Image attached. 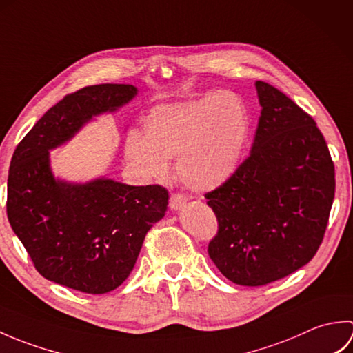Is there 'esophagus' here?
Returning a JSON list of instances; mask_svg holds the SVG:
<instances>
[{
	"instance_id": "34e87169",
	"label": "esophagus",
	"mask_w": 353,
	"mask_h": 353,
	"mask_svg": "<svg viewBox=\"0 0 353 353\" xmlns=\"http://www.w3.org/2000/svg\"><path fill=\"white\" fill-rule=\"evenodd\" d=\"M186 201H188V199H186L183 194H172L170 199V209L171 211H179V209H182L186 205Z\"/></svg>"
}]
</instances>
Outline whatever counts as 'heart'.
<instances>
[{"instance_id":"obj_1","label":"heart","mask_w":353,"mask_h":353,"mask_svg":"<svg viewBox=\"0 0 353 353\" xmlns=\"http://www.w3.org/2000/svg\"><path fill=\"white\" fill-rule=\"evenodd\" d=\"M142 133H129L124 153L148 179L168 174L176 157L181 181L197 191L219 188L235 174L249 137L241 97L230 91L154 106L142 118Z\"/></svg>"}]
</instances>
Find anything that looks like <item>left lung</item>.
Instances as JSON below:
<instances>
[{
    "label": "left lung",
    "instance_id": "obj_1",
    "mask_svg": "<svg viewBox=\"0 0 353 353\" xmlns=\"http://www.w3.org/2000/svg\"><path fill=\"white\" fill-rule=\"evenodd\" d=\"M261 117L249 157L206 192L219 232L208 245L229 281L259 287L294 273L323 241L335 168L312 117L258 80Z\"/></svg>",
    "mask_w": 353,
    "mask_h": 353
}]
</instances>
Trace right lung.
<instances>
[{
	"label": "right lung",
	"mask_w": 353,
	"mask_h": 353,
	"mask_svg": "<svg viewBox=\"0 0 353 353\" xmlns=\"http://www.w3.org/2000/svg\"><path fill=\"white\" fill-rule=\"evenodd\" d=\"M138 89L94 85L54 104L22 139L7 179V219L45 279L88 294L119 287L142 243L165 215L168 191L100 177L70 183L52 176L50 150L70 141L92 117L115 112Z\"/></svg>",
	"instance_id": "obj_1"
}]
</instances>
